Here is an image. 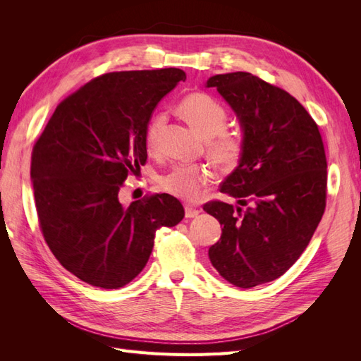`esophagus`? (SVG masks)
<instances>
[{
    "label": "esophagus",
    "instance_id": "34e87169",
    "mask_svg": "<svg viewBox=\"0 0 361 361\" xmlns=\"http://www.w3.org/2000/svg\"><path fill=\"white\" fill-rule=\"evenodd\" d=\"M199 214H200V211L195 209V207L185 206V216H187V218H194V216H197Z\"/></svg>",
    "mask_w": 361,
    "mask_h": 361
}]
</instances>
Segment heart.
Returning a JSON list of instances; mask_svg holds the SVG:
<instances>
[{"label":"heart","mask_w":361,"mask_h":361,"mask_svg":"<svg viewBox=\"0 0 361 361\" xmlns=\"http://www.w3.org/2000/svg\"><path fill=\"white\" fill-rule=\"evenodd\" d=\"M180 116L206 138V155L215 166L233 169L244 152V138L233 129H227V110L207 93H191L179 102ZM166 125V114L158 113L149 120L145 141L150 150L158 147L159 133ZM212 178L211 171L195 164H180L161 179V188L182 200L194 202L202 188Z\"/></svg>","instance_id":"heart-1"}]
</instances>
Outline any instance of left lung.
<instances>
[{
	"label": "left lung",
	"mask_w": 361,
	"mask_h": 361,
	"mask_svg": "<svg viewBox=\"0 0 361 361\" xmlns=\"http://www.w3.org/2000/svg\"><path fill=\"white\" fill-rule=\"evenodd\" d=\"M244 133L238 167L220 191L248 207L220 200L203 209L223 226L209 259L220 276L248 289L279 279L298 260L326 203V158L318 125L280 87L248 72L211 76Z\"/></svg>",
	"instance_id": "left-lung-1"
}]
</instances>
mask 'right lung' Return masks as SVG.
<instances>
[{
	"mask_svg": "<svg viewBox=\"0 0 361 361\" xmlns=\"http://www.w3.org/2000/svg\"><path fill=\"white\" fill-rule=\"evenodd\" d=\"M176 68L111 72L61 101L32 147L39 226L60 264L96 288L118 289L146 267L159 227L185 215L170 194L128 207L118 191L147 159L146 128L179 81Z\"/></svg>",
	"mask_w": 361,
	"mask_h": 361,
	"instance_id": "right-lung-1",
	"label": "right lung"
}]
</instances>
